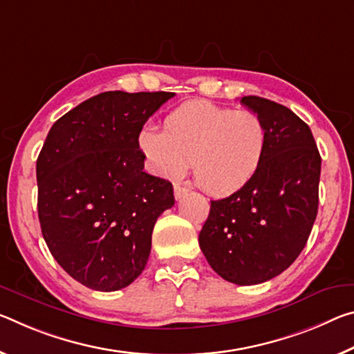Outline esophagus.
Segmentation results:
<instances>
[{
	"label": "esophagus",
	"mask_w": 354,
	"mask_h": 354,
	"mask_svg": "<svg viewBox=\"0 0 354 354\" xmlns=\"http://www.w3.org/2000/svg\"><path fill=\"white\" fill-rule=\"evenodd\" d=\"M187 192L189 190L184 186H181V184H175V198L176 200H181L184 195H187Z\"/></svg>",
	"instance_id": "esophagus-1"
}]
</instances>
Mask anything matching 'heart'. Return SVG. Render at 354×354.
<instances>
[{"mask_svg":"<svg viewBox=\"0 0 354 354\" xmlns=\"http://www.w3.org/2000/svg\"><path fill=\"white\" fill-rule=\"evenodd\" d=\"M137 142L154 175L179 178L192 162L200 186L225 197L249 186L260 170L268 129L252 110L189 100L165 116L164 131L143 126Z\"/></svg>","mask_w":354,"mask_h":354,"instance_id":"b5f03b06","label":"heart"}]
</instances>
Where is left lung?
<instances>
[{"label": "left lung", "instance_id": "obj_1", "mask_svg": "<svg viewBox=\"0 0 354 354\" xmlns=\"http://www.w3.org/2000/svg\"><path fill=\"white\" fill-rule=\"evenodd\" d=\"M241 104L265 121L266 153L249 186L211 201L198 243L222 279L257 285L283 272L304 249L318 212L322 157L310 127L287 106L258 96Z\"/></svg>", "mask_w": 354, "mask_h": 354}]
</instances>
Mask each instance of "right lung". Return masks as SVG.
Here are the masks:
<instances>
[{"label": "right lung", "mask_w": 354, "mask_h": 354, "mask_svg": "<svg viewBox=\"0 0 354 354\" xmlns=\"http://www.w3.org/2000/svg\"><path fill=\"white\" fill-rule=\"evenodd\" d=\"M175 93L106 91L61 116L36 164L42 236L85 287L116 291L147 266L151 234L175 205L167 179L143 171L138 133Z\"/></svg>", "instance_id": "add662e5"}]
</instances>
